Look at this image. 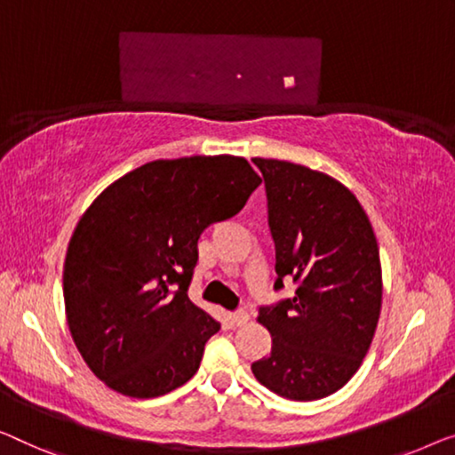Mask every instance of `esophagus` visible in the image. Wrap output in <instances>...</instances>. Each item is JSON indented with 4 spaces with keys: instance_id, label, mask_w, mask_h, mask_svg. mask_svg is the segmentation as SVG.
Wrapping results in <instances>:
<instances>
[{
    "instance_id": "1",
    "label": "esophagus",
    "mask_w": 455,
    "mask_h": 455,
    "mask_svg": "<svg viewBox=\"0 0 455 455\" xmlns=\"http://www.w3.org/2000/svg\"><path fill=\"white\" fill-rule=\"evenodd\" d=\"M228 318H230V324H233V327H243V324L249 321V313L247 310H236V313H233Z\"/></svg>"
}]
</instances>
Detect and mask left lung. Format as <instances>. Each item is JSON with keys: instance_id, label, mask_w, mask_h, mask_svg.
<instances>
[{"instance_id": "1", "label": "left lung", "mask_w": 455, "mask_h": 455, "mask_svg": "<svg viewBox=\"0 0 455 455\" xmlns=\"http://www.w3.org/2000/svg\"><path fill=\"white\" fill-rule=\"evenodd\" d=\"M267 220L275 243V290L294 298L259 308L274 345L251 365L255 378L290 401H318L349 382L368 354L382 308V267L362 204L327 173L261 159Z\"/></svg>"}]
</instances>
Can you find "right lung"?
Segmentation results:
<instances>
[{"instance_id":"right-lung-1","label":"right lung","mask_w":455,"mask_h":455,"mask_svg":"<svg viewBox=\"0 0 455 455\" xmlns=\"http://www.w3.org/2000/svg\"><path fill=\"white\" fill-rule=\"evenodd\" d=\"M247 159H159L108 186L81 216L63 269L67 323L101 382L131 398L180 388L220 323L188 298L198 239L245 206Z\"/></svg>"}]
</instances>
